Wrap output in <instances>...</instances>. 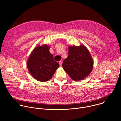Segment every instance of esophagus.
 <instances>
[{
	"instance_id": "34e87169",
	"label": "esophagus",
	"mask_w": 121,
	"mask_h": 121,
	"mask_svg": "<svg viewBox=\"0 0 121 121\" xmlns=\"http://www.w3.org/2000/svg\"><path fill=\"white\" fill-rule=\"evenodd\" d=\"M59 65H60V66H61L62 65V62L61 61H59Z\"/></svg>"
}]
</instances>
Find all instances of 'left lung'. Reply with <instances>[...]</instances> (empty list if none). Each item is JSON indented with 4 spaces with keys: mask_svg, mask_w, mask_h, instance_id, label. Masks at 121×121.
<instances>
[{
    "mask_svg": "<svg viewBox=\"0 0 121 121\" xmlns=\"http://www.w3.org/2000/svg\"><path fill=\"white\" fill-rule=\"evenodd\" d=\"M93 66L92 57L84 45L68 47V56L63 61L62 66L73 80L78 81L87 77Z\"/></svg>",
    "mask_w": 121,
    "mask_h": 121,
    "instance_id": "obj_1",
    "label": "left lung"
}]
</instances>
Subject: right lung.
I'll return each instance as SVG.
<instances>
[{
	"instance_id": "add662e5",
	"label": "right lung",
	"mask_w": 121,
	"mask_h": 121,
	"mask_svg": "<svg viewBox=\"0 0 121 121\" xmlns=\"http://www.w3.org/2000/svg\"><path fill=\"white\" fill-rule=\"evenodd\" d=\"M46 45L37 46L33 50L27 62V67L31 76L40 81L51 79L59 67V64L54 60Z\"/></svg>"
}]
</instances>
